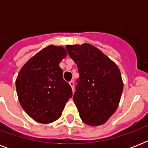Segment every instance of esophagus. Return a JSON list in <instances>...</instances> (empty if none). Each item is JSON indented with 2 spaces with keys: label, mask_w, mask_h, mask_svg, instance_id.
<instances>
[{
  "label": "esophagus",
  "mask_w": 148,
  "mask_h": 148,
  "mask_svg": "<svg viewBox=\"0 0 148 148\" xmlns=\"http://www.w3.org/2000/svg\"><path fill=\"white\" fill-rule=\"evenodd\" d=\"M69 84H70V85H71V87L72 90H74V82L73 81H70Z\"/></svg>",
  "instance_id": "34e87169"
}]
</instances>
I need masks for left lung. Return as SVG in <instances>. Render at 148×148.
<instances>
[{
  "mask_svg": "<svg viewBox=\"0 0 148 148\" xmlns=\"http://www.w3.org/2000/svg\"><path fill=\"white\" fill-rule=\"evenodd\" d=\"M80 77L74 99L80 117L89 126L105 124L117 110L124 84L117 65L88 43L66 46Z\"/></svg>",
  "mask_w": 148,
  "mask_h": 148,
  "instance_id": "1",
  "label": "left lung"
}]
</instances>
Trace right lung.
<instances>
[{"instance_id":"obj_1","label":"right lung","mask_w":148,"mask_h":148,"mask_svg":"<svg viewBox=\"0 0 148 148\" xmlns=\"http://www.w3.org/2000/svg\"><path fill=\"white\" fill-rule=\"evenodd\" d=\"M62 46L48 45L29 59L16 79L17 97L24 111L35 121L50 124L62 114L72 97L59 64L67 57Z\"/></svg>"}]
</instances>
